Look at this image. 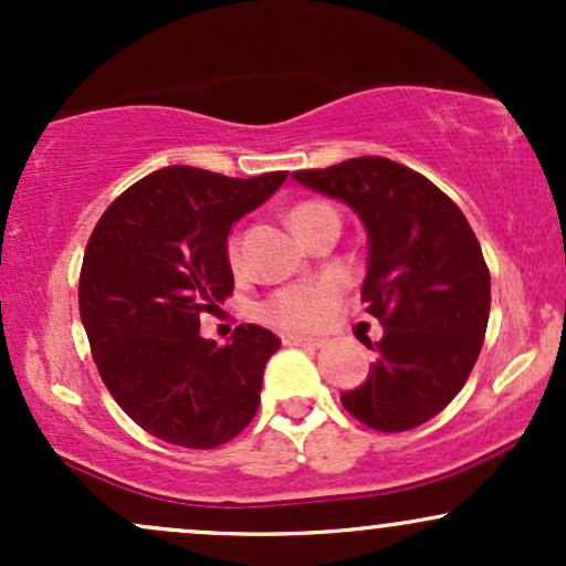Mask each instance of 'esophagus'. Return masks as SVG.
Masks as SVG:
<instances>
[{"label":"esophagus","mask_w":566,"mask_h":566,"mask_svg":"<svg viewBox=\"0 0 566 566\" xmlns=\"http://www.w3.org/2000/svg\"><path fill=\"white\" fill-rule=\"evenodd\" d=\"M287 346H305V348H322L327 346V340L324 337H316V335H295V333H287L282 337Z\"/></svg>","instance_id":"34e87169"}]
</instances>
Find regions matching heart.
Here are the masks:
<instances>
[{
    "label": "heart",
    "instance_id": "b5f03b06",
    "mask_svg": "<svg viewBox=\"0 0 566 566\" xmlns=\"http://www.w3.org/2000/svg\"><path fill=\"white\" fill-rule=\"evenodd\" d=\"M292 226L295 231L305 237L308 229L314 223H319L324 218H337V212L327 201L319 199H308L301 201V205L292 210ZM231 261H237V239H233L231 247ZM337 290L335 282L324 279V282H308V284H292V287H284L274 292L261 305V316L263 319L279 324V327H287V329H311V327H319L333 316L335 305H337Z\"/></svg>",
    "mask_w": 566,
    "mask_h": 566
}]
</instances>
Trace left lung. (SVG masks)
Here are the masks:
<instances>
[{
    "label": "left lung",
    "instance_id": "8db88e82",
    "mask_svg": "<svg viewBox=\"0 0 566 566\" xmlns=\"http://www.w3.org/2000/svg\"><path fill=\"white\" fill-rule=\"evenodd\" d=\"M343 201L367 231L361 303L382 324L367 380L340 396L375 431H409L469 380L490 319V271L460 207L431 180L382 157L292 172Z\"/></svg>",
    "mask_w": 566,
    "mask_h": 566
}]
</instances>
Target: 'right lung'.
I'll use <instances>...</instances> for the list:
<instances>
[{
    "label": "right lung",
    "instance_id": "obj_1",
    "mask_svg": "<svg viewBox=\"0 0 566 566\" xmlns=\"http://www.w3.org/2000/svg\"><path fill=\"white\" fill-rule=\"evenodd\" d=\"M284 180L175 165L129 186L97 220L80 276L82 324L116 405L151 437L212 450L255 418L282 340L242 324L218 346L199 335V316L233 290L231 226Z\"/></svg>",
    "mask_w": 566,
    "mask_h": 566
}]
</instances>
